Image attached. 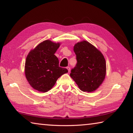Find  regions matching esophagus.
Segmentation results:
<instances>
[{
    "label": "esophagus",
    "mask_w": 133,
    "mask_h": 133,
    "mask_svg": "<svg viewBox=\"0 0 133 133\" xmlns=\"http://www.w3.org/2000/svg\"><path fill=\"white\" fill-rule=\"evenodd\" d=\"M66 69H67V70H68V71H69V72H70V67H66Z\"/></svg>",
    "instance_id": "34e87169"
}]
</instances>
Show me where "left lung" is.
Instances as JSON below:
<instances>
[{
	"mask_svg": "<svg viewBox=\"0 0 133 133\" xmlns=\"http://www.w3.org/2000/svg\"><path fill=\"white\" fill-rule=\"evenodd\" d=\"M77 64L70 76L84 92L96 90L106 75V63L104 56L95 46L83 40L74 46Z\"/></svg>",
	"mask_w": 133,
	"mask_h": 133,
	"instance_id": "8db88e82",
	"label": "left lung"
}]
</instances>
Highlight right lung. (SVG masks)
Listing matches in <instances>:
<instances>
[{
    "label": "right lung",
    "instance_id": "obj_1",
    "mask_svg": "<svg viewBox=\"0 0 133 133\" xmlns=\"http://www.w3.org/2000/svg\"><path fill=\"white\" fill-rule=\"evenodd\" d=\"M60 45V43L44 40L27 56L24 73L35 90L43 93L48 91L60 76L68 72L67 69L59 67L58 59L55 55Z\"/></svg>",
    "mask_w": 133,
    "mask_h": 133
}]
</instances>
